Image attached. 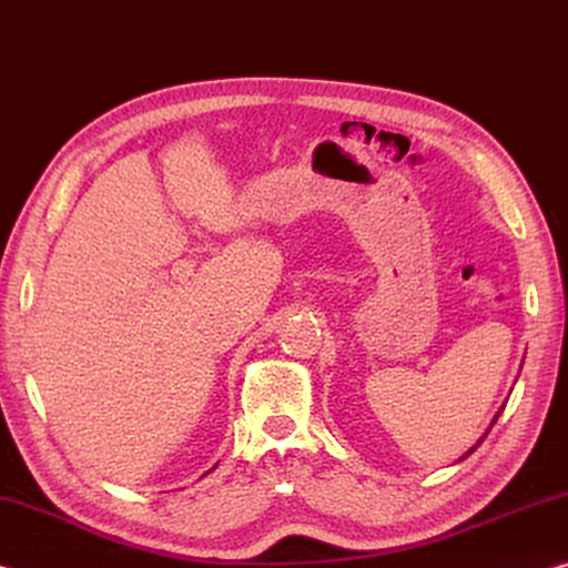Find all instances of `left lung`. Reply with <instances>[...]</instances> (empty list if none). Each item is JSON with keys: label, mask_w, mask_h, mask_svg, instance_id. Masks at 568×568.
<instances>
[{"label": "left lung", "mask_w": 568, "mask_h": 568, "mask_svg": "<svg viewBox=\"0 0 568 568\" xmlns=\"http://www.w3.org/2000/svg\"><path fill=\"white\" fill-rule=\"evenodd\" d=\"M498 416H501V410H498V413H496V418H494V423L498 420ZM494 423H491V426H494ZM488 430H491V428H488ZM488 430H486V434H488ZM486 434H484V438H486ZM484 438H480V440H484ZM480 440H478V444H476L474 448H470V450H468V454H474V450H476V448L480 446ZM468 454H466V456H468ZM466 456H464V458H466Z\"/></svg>", "instance_id": "obj_1"}]
</instances>
